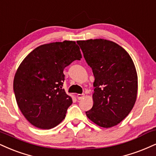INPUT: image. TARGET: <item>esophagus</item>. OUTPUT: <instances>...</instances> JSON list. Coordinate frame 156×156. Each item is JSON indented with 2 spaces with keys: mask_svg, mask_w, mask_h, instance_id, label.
Instances as JSON below:
<instances>
[{
  "mask_svg": "<svg viewBox=\"0 0 156 156\" xmlns=\"http://www.w3.org/2000/svg\"><path fill=\"white\" fill-rule=\"evenodd\" d=\"M84 97V94H77V98H78V100L80 99H82Z\"/></svg>",
  "mask_w": 156,
  "mask_h": 156,
  "instance_id": "1",
  "label": "esophagus"
}]
</instances>
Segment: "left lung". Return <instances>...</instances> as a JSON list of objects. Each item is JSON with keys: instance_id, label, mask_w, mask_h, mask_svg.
Returning <instances> with one entry per match:
<instances>
[{"instance_id": "1", "label": "left lung", "mask_w": 156, "mask_h": 156, "mask_svg": "<svg viewBox=\"0 0 156 156\" xmlns=\"http://www.w3.org/2000/svg\"><path fill=\"white\" fill-rule=\"evenodd\" d=\"M94 76L93 107L86 114L95 124L110 128L132 110L138 89L137 73L128 52L105 39L78 41Z\"/></svg>"}]
</instances>
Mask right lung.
I'll use <instances>...</instances> for the list:
<instances>
[{"mask_svg": "<svg viewBox=\"0 0 156 156\" xmlns=\"http://www.w3.org/2000/svg\"><path fill=\"white\" fill-rule=\"evenodd\" d=\"M81 58L75 41H64L41 45L22 62L14 76V91L19 108L32 125L50 129L65 119L73 100L62 89L63 70Z\"/></svg>", "mask_w": 156, "mask_h": 156, "instance_id": "right-lung-1", "label": "right lung"}]
</instances>
